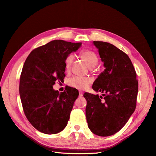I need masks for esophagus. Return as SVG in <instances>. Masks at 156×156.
Instances as JSON below:
<instances>
[{"mask_svg": "<svg viewBox=\"0 0 156 156\" xmlns=\"http://www.w3.org/2000/svg\"><path fill=\"white\" fill-rule=\"evenodd\" d=\"M82 96H83L82 93V92H79V97H82Z\"/></svg>", "mask_w": 156, "mask_h": 156, "instance_id": "34e87169", "label": "esophagus"}]
</instances>
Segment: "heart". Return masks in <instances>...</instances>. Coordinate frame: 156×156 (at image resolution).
<instances>
[{
	"label": "heart",
	"mask_w": 156,
	"mask_h": 156,
	"mask_svg": "<svg viewBox=\"0 0 156 156\" xmlns=\"http://www.w3.org/2000/svg\"><path fill=\"white\" fill-rule=\"evenodd\" d=\"M82 59L84 60L88 66L90 68V70H93L94 68L97 66L98 64V58L96 54L90 50H83L79 54ZM74 61V56L72 54H68L65 58L64 60V67L67 72H69L71 69L72 63ZM69 86L73 87L78 90H84L88 88L90 84H91V80L87 77H80L74 76L69 79L68 80Z\"/></svg>",
	"instance_id": "obj_1"
}]
</instances>
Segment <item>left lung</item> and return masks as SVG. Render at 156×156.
I'll return each mask as SVG.
<instances>
[{
  "label": "left lung",
  "mask_w": 156,
  "mask_h": 156,
  "mask_svg": "<svg viewBox=\"0 0 156 156\" xmlns=\"http://www.w3.org/2000/svg\"><path fill=\"white\" fill-rule=\"evenodd\" d=\"M94 44L106 69L94 82L92 88L104 93V98L84 94L86 116L92 133L110 136L124 127L134 112L138 81L131 60L125 52L108 42L94 41Z\"/></svg>",
  "instance_id": "1"
}]
</instances>
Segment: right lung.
Here are the masks:
<instances>
[{
	"mask_svg": "<svg viewBox=\"0 0 156 156\" xmlns=\"http://www.w3.org/2000/svg\"><path fill=\"white\" fill-rule=\"evenodd\" d=\"M81 44L52 41L34 49L25 60L20 78V100L28 120L39 132L54 134L68 124L78 91L68 87L59 93L53 85L64 81L65 58Z\"/></svg>",
	"mask_w": 156,
	"mask_h": 156,
	"instance_id": "add662e5",
	"label": "right lung"
}]
</instances>
